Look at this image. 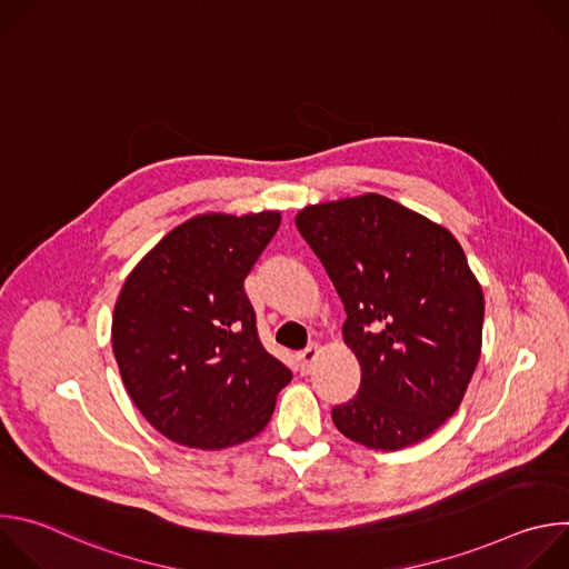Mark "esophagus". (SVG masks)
I'll list each match as a JSON object with an SVG mask.
<instances>
[{
	"instance_id": "obj_1",
	"label": "esophagus",
	"mask_w": 569,
	"mask_h": 569,
	"mask_svg": "<svg viewBox=\"0 0 569 569\" xmlns=\"http://www.w3.org/2000/svg\"><path fill=\"white\" fill-rule=\"evenodd\" d=\"M319 351H321V347H319L317 342H312V345H308V347L299 353V367H301V373H308V371H310V367H312V362L317 360Z\"/></svg>"
}]
</instances>
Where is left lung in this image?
<instances>
[{"label": "left lung", "instance_id": "left-lung-1", "mask_svg": "<svg viewBox=\"0 0 569 569\" xmlns=\"http://www.w3.org/2000/svg\"><path fill=\"white\" fill-rule=\"evenodd\" d=\"M295 222L345 303L362 371L336 428L373 450L419 443L459 410L481 353L483 292L461 246L378 193L303 207Z\"/></svg>", "mask_w": 569, "mask_h": 569}]
</instances>
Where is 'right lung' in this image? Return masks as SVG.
<instances>
[{"mask_svg":"<svg viewBox=\"0 0 569 569\" xmlns=\"http://www.w3.org/2000/svg\"><path fill=\"white\" fill-rule=\"evenodd\" d=\"M279 224V211L196 216L161 238L119 292L121 380L143 419L180 446L250 441L292 378L263 349L242 288Z\"/></svg>","mask_w":569,"mask_h":569,"instance_id":"obj_1","label":"right lung"}]
</instances>
